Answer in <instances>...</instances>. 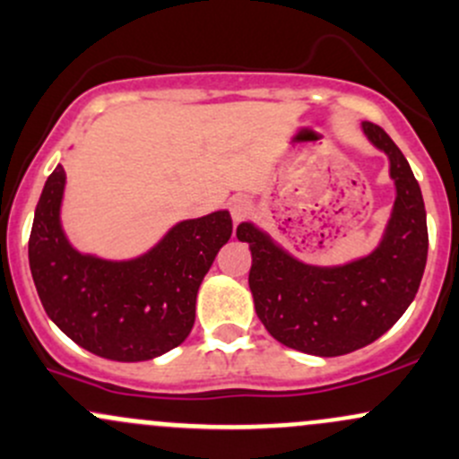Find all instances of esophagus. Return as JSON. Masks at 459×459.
Instances as JSON below:
<instances>
[{
	"label": "esophagus",
	"instance_id": "1",
	"mask_svg": "<svg viewBox=\"0 0 459 459\" xmlns=\"http://www.w3.org/2000/svg\"><path fill=\"white\" fill-rule=\"evenodd\" d=\"M229 209H230V218L239 224V221H244L246 218H250V215H253L255 204L248 195H235V198L229 203Z\"/></svg>",
	"mask_w": 459,
	"mask_h": 459
}]
</instances>
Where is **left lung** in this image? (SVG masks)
Segmentation results:
<instances>
[{
	"label": "left lung",
	"mask_w": 459,
	"mask_h": 459,
	"mask_svg": "<svg viewBox=\"0 0 459 459\" xmlns=\"http://www.w3.org/2000/svg\"><path fill=\"white\" fill-rule=\"evenodd\" d=\"M364 133L387 154L396 185L385 235L368 256L320 268L287 255L248 221L238 226L253 253L256 316L274 340L309 355H346L379 340L405 314L425 272L429 235L418 180L381 126L364 122Z\"/></svg>",
	"instance_id": "left-lung-1"
}]
</instances>
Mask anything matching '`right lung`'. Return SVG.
I'll return each instance as SVG.
<instances>
[{"instance_id":"obj_1","label":"right lung","mask_w":459,"mask_h":459,"mask_svg":"<svg viewBox=\"0 0 459 459\" xmlns=\"http://www.w3.org/2000/svg\"><path fill=\"white\" fill-rule=\"evenodd\" d=\"M65 169L45 183L28 256L45 314L93 355L145 361L183 344L195 320V296L215 255L233 233L229 211L176 224L133 261L80 255L60 229Z\"/></svg>"}]
</instances>
